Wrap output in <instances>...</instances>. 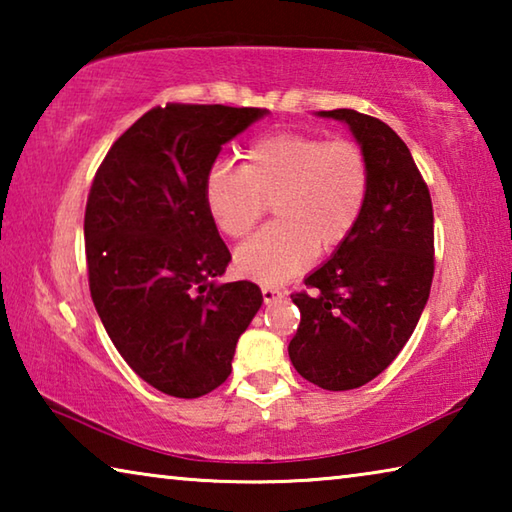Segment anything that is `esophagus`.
I'll return each instance as SVG.
<instances>
[{"label":"esophagus","mask_w":512,"mask_h":512,"mask_svg":"<svg viewBox=\"0 0 512 512\" xmlns=\"http://www.w3.org/2000/svg\"><path fill=\"white\" fill-rule=\"evenodd\" d=\"M262 298H264V302L268 305V302L282 300L284 298V291H280L277 287H262Z\"/></svg>","instance_id":"esophagus-1"}]
</instances>
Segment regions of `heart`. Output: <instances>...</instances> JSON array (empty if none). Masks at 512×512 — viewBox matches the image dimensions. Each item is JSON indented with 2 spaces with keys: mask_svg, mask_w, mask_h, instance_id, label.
Wrapping results in <instances>:
<instances>
[{
  "mask_svg": "<svg viewBox=\"0 0 512 512\" xmlns=\"http://www.w3.org/2000/svg\"><path fill=\"white\" fill-rule=\"evenodd\" d=\"M244 167L207 173L205 205L225 237L244 239L275 201L277 221L237 248L241 275L280 284L339 248L357 228L370 194V162L352 140L268 133L246 149Z\"/></svg>",
  "mask_w": 512,
  "mask_h": 512,
  "instance_id": "1",
  "label": "heart"
}]
</instances>
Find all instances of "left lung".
Masks as SVG:
<instances>
[{"mask_svg":"<svg viewBox=\"0 0 512 512\" xmlns=\"http://www.w3.org/2000/svg\"><path fill=\"white\" fill-rule=\"evenodd\" d=\"M320 117L345 121L370 162V194L357 228L307 291L289 343L293 368L325 391H350L375 379L411 339L433 280V207L411 151L391 126L339 108Z\"/></svg>","mask_w":512,"mask_h":512,"instance_id":"1","label":"left lung"}]
</instances>
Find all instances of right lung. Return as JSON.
Listing matches in <instances>:
<instances>
[{
	"instance_id": "add662e5",
	"label": "right lung",
	"mask_w": 512,
	"mask_h": 512,
	"mask_svg": "<svg viewBox=\"0 0 512 512\" xmlns=\"http://www.w3.org/2000/svg\"><path fill=\"white\" fill-rule=\"evenodd\" d=\"M264 108L167 103L110 146L85 205L92 302L124 361L173 397H201L232 370L262 307L248 280L216 284L230 262L205 205L221 146Z\"/></svg>"
}]
</instances>
